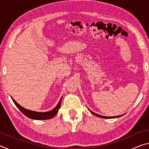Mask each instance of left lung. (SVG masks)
I'll list each match as a JSON object with an SVG mask.
<instances>
[{"label": "left lung", "instance_id": "obj_1", "mask_svg": "<svg viewBox=\"0 0 149 149\" xmlns=\"http://www.w3.org/2000/svg\"><path fill=\"white\" fill-rule=\"evenodd\" d=\"M89 110L91 112V113H92V114L93 115L96 116L97 117H99V118H107V119H109V118H119L120 116H123L124 114H122V115H120V116H110V117H108V116H101V115H99V114H95V112H93V111L90 110L89 109Z\"/></svg>", "mask_w": 149, "mask_h": 149}]
</instances>
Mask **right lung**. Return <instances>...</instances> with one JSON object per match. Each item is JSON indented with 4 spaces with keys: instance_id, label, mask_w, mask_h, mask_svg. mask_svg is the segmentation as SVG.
<instances>
[{
    "instance_id": "right-lung-1",
    "label": "right lung",
    "mask_w": 149,
    "mask_h": 149,
    "mask_svg": "<svg viewBox=\"0 0 149 149\" xmlns=\"http://www.w3.org/2000/svg\"><path fill=\"white\" fill-rule=\"evenodd\" d=\"M13 102H14V104H16V107L18 108V109L21 111V112L23 113V114L26 116L27 117H28L31 119H33V120H48V119H50V118H53L57 114L58 112L59 108H60V106H61V101H62V97L60 98V100H59L58 103L56 105V107L54 108H53L52 110L49 111V112H35V111H32V110H29L26 109V108L22 107V106H20L19 104L15 101V100L13 99V98L11 97Z\"/></svg>"
}]
</instances>
